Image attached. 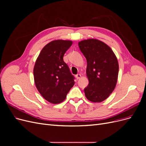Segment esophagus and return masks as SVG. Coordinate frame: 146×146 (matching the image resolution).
Wrapping results in <instances>:
<instances>
[{"instance_id": "esophagus-1", "label": "esophagus", "mask_w": 146, "mask_h": 146, "mask_svg": "<svg viewBox=\"0 0 146 146\" xmlns=\"http://www.w3.org/2000/svg\"><path fill=\"white\" fill-rule=\"evenodd\" d=\"M76 78L77 79V80H78V79H80V77H81V74H77L76 76Z\"/></svg>"}]
</instances>
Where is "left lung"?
<instances>
[{
	"label": "left lung",
	"mask_w": 146,
	"mask_h": 146,
	"mask_svg": "<svg viewBox=\"0 0 146 146\" xmlns=\"http://www.w3.org/2000/svg\"><path fill=\"white\" fill-rule=\"evenodd\" d=\"M78 47L87 61L89 84L84 89L86 98L92 102H101L116 87L119 72L116 56L108 45L96 39L80 41Z\"/></svg>",
	"instance_id": "8db88e82"
}]
</instances>
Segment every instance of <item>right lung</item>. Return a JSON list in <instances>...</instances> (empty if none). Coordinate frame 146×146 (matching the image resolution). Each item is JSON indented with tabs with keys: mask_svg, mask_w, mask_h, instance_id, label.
Masks as SVG:
<instances>
[{
	"mask_svg": "<svg viewBox=\"0 0 146 146\" xmlns=\"http://www.w3.org/2000/svg\"><path fill=\"white\" fill-rule=\"evenodd\" d=\"M72 44V42L68 40L51 41L43 47L35 63V85L50 103L62 102L75 83V77L63 61L65 52Z\"/></svg>",
	"mask_w": 146,
	"mask_h": 146,
	"instance_id": "add662e5",
	"label": "right lung"
}]
</instances>
